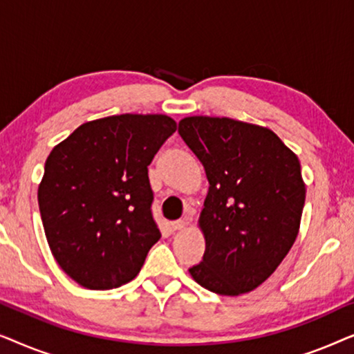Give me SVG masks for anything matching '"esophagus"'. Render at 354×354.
Here are the masks:
<instances>
[{
	"label": "esophagus",
	"mask_w": 354,
	"mask_h": 354,
	"mask_svg": "<svg viewBox=\"0 0 354 354\" xmlns=\"http://www.w3.org/2000/svg\"><path fill=\"white\" fill-rule=\"evenodd\" d=\"M171 227H172L174 232H180V230L185 229V221H176V222H172Z\"/></svg>",
	"instance_id": "obj_1"
}]
</instances>
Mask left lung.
Here are the masks:
<instances>
[{
    "label": "left lung",
    "mask_w": 354,
    "mask_h": 354,
    "mask_svg": "<svg viewBox=\"0 0 354 354\" xmlns=\"http://www.w3.org/2000/svg\"><path fill=\"white\" fill-rule=\"evenodd\" d=\"M178 133L209 182L198 221L206 250L190 275L212 293H248L297 240L306 198L298 156L270 129L230 118H183Z\"/></svg>",
    "instance_id": "obj_1"
}]
</instances>
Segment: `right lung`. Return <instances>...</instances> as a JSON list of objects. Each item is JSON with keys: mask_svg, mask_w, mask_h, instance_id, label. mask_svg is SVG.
Wrapping results in <instances>:
<instances>
[{"mask_svg": "<svg viewBox=\"0 0 354 354\" xmlns=\"http://www.w3.org/2000/svg\"><path fill=\"white\" fill-rule=\"evenodd\" d=\"M176 130L164 114L109 115L82 124L46 158L43 229L57 264L82 287L133 280L161 239L148 166Z\"/></svg>", "mask_w": 354, "mask_h": 354, "instance_id": "1", "label": "right lung"}]
</instances>
